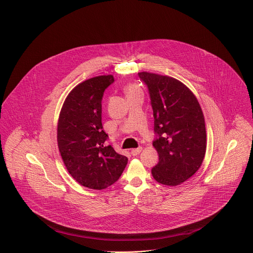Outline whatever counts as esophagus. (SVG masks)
<instances>
[{
	"label": "esophagus",
	"instance_id": "obj_1",
	"mask_svg": "<svg viewBox=\"0 0 253 253\" xmlns=\"http://www.w3.org/2000/svg\"><path fill=\"white\" fill-rule=\"evenodd\" d=\"M141 151H142V147L135 148V149H132V150H131V154H132L133 156H137Z\"/></svg>",
	"mask_w": 253,
	"mask_h": 253
}]
</instances>
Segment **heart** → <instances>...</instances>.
I'll use <instances>...</instances> for the list:
<instances>
[{"label":"heart","instance_id":"b5f03b06","mask_svg":"<svg viewBox=\"0 0 253 253\" xmlns=\"http://www.w3.org/2000/svg\"><path fill=\"white\" fill-rule=\"evenodd\" d=\"M124 92L127 96V98L136 96V95H142V90L141 88L135 84V83H129L124 87Z\"/></svg>","mask_w":253,"mask_h":253}]
</instances>
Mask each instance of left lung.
I'll use <instances>...</instances> for the list:
<instances>
[{"instance_id":"obj_1","label":"left lung","mask_w":253,"mask_h":253,"mask_svg":"<svg viewBox=\"0 0 253 253\" xmlns=\"http://www.w3.org/2000/svg\"><path fill=\"white\" fill-rule=\"evenodd\" d=\"M149 89L154 116L153 142L159 161L151 170L157 182L176 186L200 168L206 152L205 121L193 92L179 80L149 72L138 73Z\"/></svg>"}]
</instances>
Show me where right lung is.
I'll return each mask as SVG.
<instances>
[{
  "mask_svg": "<svg viewBox=\"0 0 253 253\" xmlns=\"http://www.w3.org/2000/svg\"><path fill=\"white\" fill-rule=\"evenodd\" d=\"M113 82L112 75H102L78 84L66 97L58 120V147L68 172L94 190L115 183L128 162L106 146L108 135L102 130V97Z\"/></svg>",
  "mask_w": 253,
  "mask_h": 253,
  "instance_id": "add662e5",
  "label": "right lung"
}]
</instances>
